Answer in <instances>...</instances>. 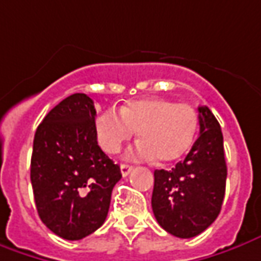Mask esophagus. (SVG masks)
Listing matches in <instances>:
<instances>
[{
    "instance_id": "34e87169",
    "label": "esophagus",
    "mask_w": 261,
    "mask_h": 261,
    "mask_svg": "<svg viewBox=\"0 0 261 261\" xmlns=\"http://www.w3.org/2000/svg\"><path fill=\"white\" fill-rule=\"evenodd\" d=\"M120 170H121L123 177H125V175H128L131 171H133V166H130V164H121V166H120Z\"/></svg>"
}]
</instances>
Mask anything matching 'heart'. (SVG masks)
Instances as JSON below:
<instances>
[{"label": "heart", "mask_w": 261, "mask_h": 261, "mask_svg": "<svg viewBox=\"0 0 261 261\" xmlns=\"http://www.w3.org/2000/svg\"><path fill=\"white\" fill-rule=\"evenodd\" d=\"M197 113L189 104H175L163 97L130 101L120 114L107 110L95 118V134L101 148L117 153L138 130V143L131 157L161 163L178 160L193 144L197 130Z\"/></svg>", "instance_id": "heart-1"}]
</instances>
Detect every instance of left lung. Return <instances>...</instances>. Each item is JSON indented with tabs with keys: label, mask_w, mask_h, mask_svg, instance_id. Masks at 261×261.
<instances>
[{
	"label": "left lung",
	"mask_w": 261,
	"mask_h": 261,
	"mask_svg": "<svg viewBox=\"0 0 261 261\" xmlns=\"http://www.w3.org/2000/svg\"><path fill=\"white\" fill-rule=\"evenodd\" d=\"M200 136L184 161L154 171L151 207L167 233L190 239L217 219L226 193L223 133L208 107H198Z\"/></svg>",
	"instance_id": "obj_1"
}]
</instances>
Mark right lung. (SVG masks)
Returning a JSON list of instances; mask_svg holds the SVG:
<instances>
[{"label":"right lung","instance_id":"1","mask_svg":"<svg viewBox=\"0 0 261 261\" xmlns=\"http://www.w3.org/2000/svg\"><path fill=\"white\" fill-rule=\"evenodd\" d=\"M94 101L67 97L35 131L31 184L37 212L54 234L81 240L106 221L111 191L121 178L118 164L100 148Z\"/></svg>","mask_w":261,"mask_h":261}]
</instances>
